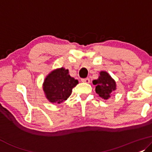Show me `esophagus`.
I'll return each instance as SVG.
<instances>
[{
    "label": "esophagus",
    "mask_w": 152,
    "mask_h": 152,
    "mask_svg": "<svg viewBox=\"0 0 152 152\" xmlns=\"http://www.w3.org/2000/svg\"><path fill=\"white\" fill-rule=\"evenodd\" d=\"M83 83H89L90 82V80H89V78H83L82 80H81Z\"/></svg>",
    "instance_id": "esophagus-1"
}]
</instances>
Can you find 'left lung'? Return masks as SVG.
<instances>
[{
  "label": "left lung",
  "instance_id": "obj_1",
  "mask_svg": "<svg viewBox=\"0 0 152 152\" xmlns=\"http://www.w3.org/2000/svg\"><path fill=\"white\" fill-rule=\"evenodd\" d=\"M92 83L96 85V92L104 100L110 98L112 91L116 89L115 80L107 72L104 71L100 72L98 78L94 80Z\"/></svg>",
  "mask_w": 152,
  "mask_h": 152
}]
</instances>
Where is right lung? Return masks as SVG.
Instances as JSON below:
<instances>
[{"label":"right lung","mask_w":152,"mask_h":152,"mask_svg":"<svg viewBox=\"0 0 152 152\" xmlns=\"http://www.w3.org/2000/svg\"><path fill=\"white\" fill-rule=\"evenodd\" d=\"M78 83V80L70 76L69 70L61 67L53 70L47 76L42 88L49 101L60 104L69 97L72 89Z\"/></svg>","instance_id":"right-lung-1"}]
</instances>
